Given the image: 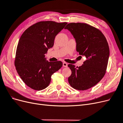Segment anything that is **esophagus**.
Returning <instances> with one entry per match:
<instances>
[{
	"mask_svg": "<svg viewBox=\"0 0 123 123\" xmlns=\"http://www.w3.org/2000/svg\"><path fill=\"white\" fill-rule=\"evenodd\" d=\"M68 66V64L66 62H63V67H67Z\"/></svg>",
	"mask_w": 123,
	"mask_h": 123,
	"instance_id": "obj_1",
	"label": "esophagus"
}]
</instances>
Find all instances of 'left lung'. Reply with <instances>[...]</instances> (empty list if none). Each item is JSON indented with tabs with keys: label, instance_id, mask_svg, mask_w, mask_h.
<instances>
[{
	"label": "left lung",
	"instance_id": "8db88e82",
	"mask_svg": "<svg viewBox=\"0 0 123 123\" xmlns=\"http://www.w3.org/2000/svg\"><path fill=\"white\" fill-rule=\"evenodd\" d=\"M65 29L75 38L76 51L86 58L79 67L68 65L72 72L68 77L69 83L76 90H87L105 75L109 57L108 43L101 31L87 24L70 23Z\"/></svg>",
	"mask_w": 123,
	"mask_h": 123
}]
</instances>
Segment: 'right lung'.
<instances>
[{
  "label": "right lung",
  "mask_w": 123,
  "mask_h": 123,
  "mask_svg": "<svg viewBox=\"0 0 123 123\" xmlns=\"http://www.w3.org/2000/svg\"><path fill=\"white\" fill-rule=\"evenodd\" d=\"M67 23L40 21L30 26L21 36L16 49L15 66L21 80L35 90L49 85L51 76L62 66L61 61L48 62L45 54L54 45L55 36Z\"/></svg>",
  "instance_id": "right-lung-1"
}]
</instances>
